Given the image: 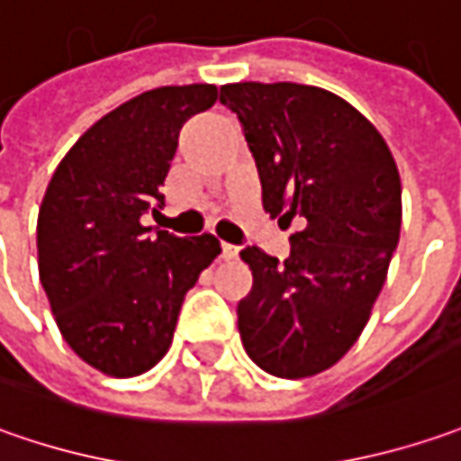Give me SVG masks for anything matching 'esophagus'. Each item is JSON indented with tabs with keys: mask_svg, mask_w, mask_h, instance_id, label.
Returning <instances> with one entry per match:
<instances>
[{
	"mask_svg": "<svg viewBox=\"0 0 461 461\" xmlns=\"http://www.w3.org/2000/svg\"><path fill=\"white\" fill-rule=\"evenodd\" d=\"M221 258H224V260H237V258H240V247L227 245V242H224V245H221Z\"/></svg>",
	"mask_w": 461,
	"mask_h": 461,
	"instance_id": "34e87169",
	"label": "esophagus"
}]
</instances>
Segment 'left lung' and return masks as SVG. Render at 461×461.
<instances>
[{"label": "left lung", "mask_w": 461, "mask_h": 461, "mask_svg": "<svg viewBox=\"0 0 461 461\" xmlns=\"http://www.w3.org/2000/svg\"><path fill=\"white\" fill-rule=\"evenodd\" d=\"M258 163L262 203L301 224L280 262L242 249L252 291L237 306L249 359L276 377H311L359 339L401 237V176L383 135L337 94L303 84H227Z\"/></svg>", "instance_id": "left-lung-1"}]
</instances>
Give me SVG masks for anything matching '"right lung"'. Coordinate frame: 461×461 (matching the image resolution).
Returning a JSON list of instances; mask_svg holds the SVG:
<instances>
[{"label": "right lung", "mask_w": 461, "mask_h": 461, "mask_svg": "<svg viewBox=\"0 0 461 461\" xmlns=\"http://www.w3.org/2000/svg\"><path fill=\"white\" fill-rule=\"evenodd\" d=\"M219 99L212 84L160 86L91 124L56 167L38 214V267L73 352L112 377L166 357L183 298L221 252L214 234L142 227L166 206L181 127Z\"/></svg>", "instance_id": "1"}]
</instances>
